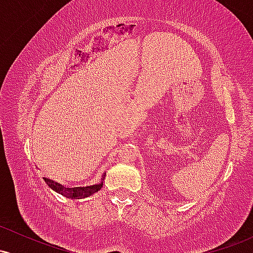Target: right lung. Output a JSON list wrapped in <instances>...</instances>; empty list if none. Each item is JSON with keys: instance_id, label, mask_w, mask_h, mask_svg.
I'll list each match as a JSON object with an SVG mask.
<instances>
[{"instance_id": "1", "label": "right lung", "mask_w": 253, "mask_h": 253, "mask_svg": "<svg viewBox=\"0 0 253 253\" xmlns=\"http://www.w3.org/2000/svg\"><path fill=\"white\" fill-rule=\"evenodd\" d=\"M45 179V182L47 183L48 187H51L52 189L54 191H57V193H59L60 195L68 197V199H84V197H88V196H91L92 194H95L96 191H98L102 188V184L103 182L98 183V184H95V185H90V187H83V188H65L63 187V185L58 184V183L53 182V181H50V179L47 178H43Z\"/></svg>"}]
</instances>
